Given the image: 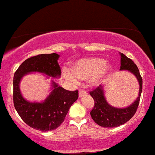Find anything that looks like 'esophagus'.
<instances>
[{
  "label": "esophagus",
  "instance_id": "1",
  "mask_svg": "<svg viewBox=\"0 0 155 155\" xmlns=\"http://www.w3.org/2000/svg\"><path fill=\"white\" fill-rule=\"evenodd\" d=\"M87 91H84V90H79V97H83V96H85V95H87Z\"/></svg>",
  "mask_w": 155,
  "mask_h": 155
}]
</instances>
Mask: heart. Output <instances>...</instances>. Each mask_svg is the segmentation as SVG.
Masks as SVG:
<instances>
[{
	"mask_svg": "<svg viewBox=\"0 0 155 155\" xmlns=\"http://www.w3.org/2000/svg\"><path fill=\"white\" fill-rule=\"evenodd\" d=\"M111 66L104 59L96 57L82 58L72 66V71L64 69V76L71 82L77 83L79 79L88 80L91 85H97L108 76Z\"/></svg>",
	"mask_w": 155,
	"mask_h": 155,
	"instance_id": "obj_1",
	"label": "heart"
}]
</instances>
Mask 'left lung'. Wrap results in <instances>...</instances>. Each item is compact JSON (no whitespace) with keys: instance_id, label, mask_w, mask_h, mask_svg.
I'll return each mask as SVG.
<instances>
[{"instance_id":"8db88e82","label":"left lung","mask_w":155,"mask_h":155,"mask_svg":"<svg viewBox=\"0 0 155 155\" xmlns=\"http://www.w3.org/2000/svg\"><path fill=\"white\" fill-rule=\"evenodd\" d=\"M120 71H128L136 76L139 82L140 89L137 99L129 106L124 108H118L109 105L104 94V86L99 84V87L91 91L90 94L94 100V107L91 111V116L97 124L104 128H114L121 125L131 119L140 103L141 93L143 90V79L137 65L131 58H128L123 53H120Z\"/></svg>"}]
</instances>
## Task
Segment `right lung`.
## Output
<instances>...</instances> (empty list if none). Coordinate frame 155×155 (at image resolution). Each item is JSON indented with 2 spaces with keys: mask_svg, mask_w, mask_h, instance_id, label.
Here are the masks:
<instances>
[{
  "mask_svg": "<svg viewBox=\"0 0 155 155\" xmlns=\"http://www.w3.org/2000/svg\"><path fill=\"white\" fill-rule=\"evenodd\" d=\"M57 53L40 54L26 59L19 66L13 79V102L23 121L41 131L56 129L64 122L71 105L79 97L78 91H67L52 81V91L42 102H31L22 97L19 84L26 74L38 72L52 77H60L61 72Z\"/></svg>",
  "mask_w": 155,
  "mask_h": 155,
  "instance_id": "obj_1",
  "label": "right lung"
}]
</instances>
